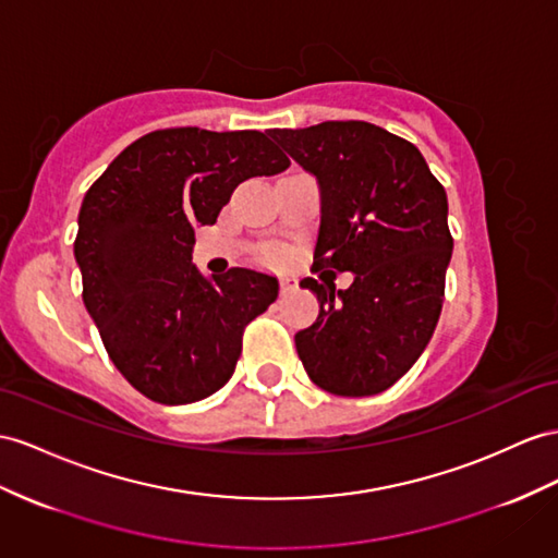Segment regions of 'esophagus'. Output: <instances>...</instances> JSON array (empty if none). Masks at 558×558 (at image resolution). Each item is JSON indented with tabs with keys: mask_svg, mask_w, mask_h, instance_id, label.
<instances>
[{
	"mask_svg": "<svg viewBox=\"0 0 558 558\" xmlns=\"http://www.w3.org/2000/svg\"><path fill=\"white\" fill-rule=\"evenodd\" d=\"M296 290V282L290 278H280V294H292Z\"/></svg>",
	"mask_w": 558,
	"mask_h": 558,
	"instance_id": "esophagus-1",
	"label": "esophagus"
}]
</instances>
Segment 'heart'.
<instances>
[{
  "mask_svg": "<svg viewBox=\"0 0 558 558\" xmlns=\"http://www.w3.org/2000/svg\"><path fill=\"white\" fill-rule=\"evenodd\" d=\"M270 259H280V252H270Z\"/></svg>",
  "mask_w": 558,
  "mask_h": 558,
  "instance_id": "obj_1",
  "label": "heart"
}]
</instances>
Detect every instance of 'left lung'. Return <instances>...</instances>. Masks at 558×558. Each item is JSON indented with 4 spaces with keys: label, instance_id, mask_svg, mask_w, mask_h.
I'll list each match as a JSON object with an SVG mask.
<instances>
[{
    "label": "left lung",
    "instance_id": "obj_1",
    "mask_svg": "<svg viewBox=\"0 0 558 558\" xmlns=\"http://www.w3.org/2000/svg\"><path fill=\"white\" fill-rule=\"evenodd\" d=\"M320 185L313 274L318 320L294 335L308 377L335 396H375L426 349L452 256L448 197L422 153L377 124L268 130ZM356 276L337 291V272Z\"/></svg>",
    "mask_w": 558,
    "mask_h": 558
}]
</instances>
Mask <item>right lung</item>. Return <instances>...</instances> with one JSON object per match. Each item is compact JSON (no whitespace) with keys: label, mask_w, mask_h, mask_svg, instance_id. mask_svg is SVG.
<instances>
[{"label":"right lung","mask_w":558,"mask_h":558,"mask_svg":"<svg viewBox=\"0 0 558 558\" xmlns=\"http://www.w3.org/2000/svg\"><path fill=\"white\" fill-rule=\"evenodd\" d=\"M290 167L264 132L171 126L136 138L82 199L75 259L82 299L110 361L162 405L203 401L231 379L242 332L278 299V280L191 262L238 183Z\"/></svg>","instance_id":"add662e5"}]
</instances>
